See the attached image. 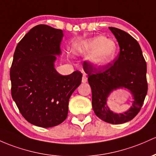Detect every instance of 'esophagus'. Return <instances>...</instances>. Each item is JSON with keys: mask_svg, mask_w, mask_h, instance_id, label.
Here are the masks:
<instances>
[{"mask_svg": "<svg viewBox=\"0 0 156 156\" xmlns=\"http://www.w3.org/2000/svg\"><path fill=\"white\" fill-rule=\"evenodd\" d=\"M82 82H83V83H86V82H87V77L85 74H83V77H82Z\"/></svg>", "mask_w": 156, "mask_h": 156, "instance_id": "obj_1", "label": "esophagus"}]
</instances>
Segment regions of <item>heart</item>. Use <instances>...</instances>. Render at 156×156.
Returning a JSON list of instances; mask_svg holds the SVG:
<instances>
[{"instance_id":"heart-1","label":"heart","mask_w":156,"mask_h":156,"mask_svg":"<svg viewBox=\"0 0 156 156\" xmlns=\"http://www.w3.org/2000/svg\"><path fill=\"white\" fill-rule=\"evenodd\" d=\"M78 51L82 55H90L89 61L94 67L101 68L114 58L117 46L112 40L98 36L81 44Z\"/></svg>"}]
</instances>
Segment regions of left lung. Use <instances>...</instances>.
Instances as JSON below:
<instances>
[{
    "instance_id": "left-lung-1",
    "label": "left lung",
    "mask_w": 156,
    "mask_h": 156,
    "mask_svg": "<svg viewBox=\"0 0 156 156\" xmlns=\"http://www.w3.org/2000/svg\"><path fill=\"white\" fill-rule=\"evenodd\" d=\"M109 29L119 42L118 57L101 68L94 67L89 61H84L83 68L88 75L91 87L94 112L105 122L119 124L131 121L141 110L147 93V64L139 44L134 37L120 29ZM119 88L129 89L134 100L130 109L116 114L108 108L105 102L109 94Z\"/></svg>"
}]
</instances>
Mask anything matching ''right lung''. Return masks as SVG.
I'll list each match as a JSON object with an SVG mask.
<instances>
[{
    "mask_svg": "<svg viewBox=\"0 0 156 156\" xmlns=\"http://www.w3.org/2000/svg\"><path fill=\"white\" fill-rule=\"evenodd\" d=\"M62 37V30L35 26L17 45L10 68L13 100L23 117L41 127L57 126L66 119L69 98L81 83V72L64 76L55 69Z\"/></svg>",
    "mask_w": 156,
    "mask_h": 156,
    "instance_id": "obj_1",
    "label": "right lung"
}]
</instances>
